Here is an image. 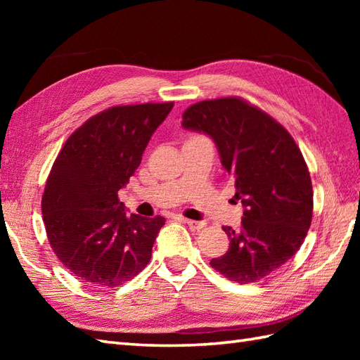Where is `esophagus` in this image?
Masks as SVG:
<instances>
[{
    "label": "esophagus",
    "instance_id": "34e87169",
    "mask_svg": "<svg viewBox=\"0 0 360 360\" xmlns=\"http://www.w3.org/2000/svg\"><path fill=\"white\" fill-rule=\"evenodd\" d=\"M184 223H187L190 227L195 229V231H201V229L205 226L202 221H195V219H184Z\"/></svg>",
    "mask_w": 360,
    "mask_h": 360
}]
</instances>
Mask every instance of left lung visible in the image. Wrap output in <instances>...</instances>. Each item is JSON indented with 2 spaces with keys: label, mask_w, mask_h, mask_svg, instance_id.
<instances>
[{
  "label": "left lung",
  "mask_w": 360,
  "mask_h": 360,
  "mask_svg": "<svg viewBox=\"0 0 360 360\" xmlns=\"http://www.w3.org/2000/svg\"><path fill=\"white\" fill-rule=\"evenodd\" d=\"M182 127L210 136L235 179L241 227L224 226L231 244L213 269L255 283L292 258L312 219V184L300 148L285 127L240 97L202 101L182 114Z\"/></svg>",
  "instance_id": "left-lung-1"
}]
</instances>
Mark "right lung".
<instances>
[{
  "label": "right lung",
  "instance_id": "right-lung-1",
  "mask_svg": "<svg viewBox=\"0 0 360 360\" xmlns=\"http://www.w3.org/2000/svg\"><path fill=\"white\" fill-rule=\"evenodd\" d=\"M173 102L112 106L68 137L46 181L41 212L53 254L88 285L116 288L151 258L162 217L128 215L119 190Z\"/></svg>",
  "mask_w": 360,
  "mask_h": 360
}]
</instances>
